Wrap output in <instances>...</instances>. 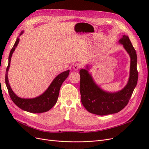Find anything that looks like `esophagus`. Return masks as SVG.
<instances>
[{"label":"esophagus","mask_w":149,"mask_h":149,"mask_svg":"<svg viewBox=\"0 0 149 149\" xmlns=\"http://www.w3.org/2000/svg\"><path fill=\"white\" fill-rule=\"evenodd\" d=\"M81 65H80L79 63H76L73 66V70L75 71H78L79 69L81 68Z\"/></svg>","instance_id":"esophagus-1"}]
</instances>
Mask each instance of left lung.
<instances>
[{
    "instance_id": "left-lung-1",
    "label": "left lung",
    "mask_w": 149,
    "mask_h": 149,
    "mask_svg": "<svg viewBox=\"0 0 149 149\" xmlns=\"http://www.w3.org/2000/svg\"><path fill=\"white\" fill-rule=\"evenodd\" d=\"M119 43L123 45L130 58V74L125 86L119 91L111 93L102 89L94 82L89 66L79 71V90L81 102L88 112L99 116L117 113L127 106L136 88L138 79L137 54L128 36L123 35Z\"/></svg>"
}]
</instances>
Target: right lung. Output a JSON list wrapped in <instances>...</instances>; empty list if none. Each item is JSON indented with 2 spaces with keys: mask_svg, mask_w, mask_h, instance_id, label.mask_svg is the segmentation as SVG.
Returning a JSON list of instances; mask_svg holds the SVG:
<instances>
[{
  "mask_svg": "<svg viewBox=\"0 0 149 149\" xmlns=\"http://www.w3.org/2000/svg\"><path fill=\"white\" fill-rule=\"evenodd\" d=\"M24 32V31H22L19 36L22 35ZM19 38L18 37L14 45L11 49L9 56H8V64L6 69V84L10 97L12 101L18 107L24 111L31 112V113H42V112L48 111L56 103L58 96H59L60 87L61 86L62 83L68 76L70 70L65 71L56 76L46 91L39 96L31 99L21 98L17 96L12 91L9 83H8V71L10 68L12 54L19 44Z\"/></svg>",
  "mask_w": 149,
  "mask_h": 149,
  "instance_id": "add662e5",
  "label": "right lung"
}]
</instances>
